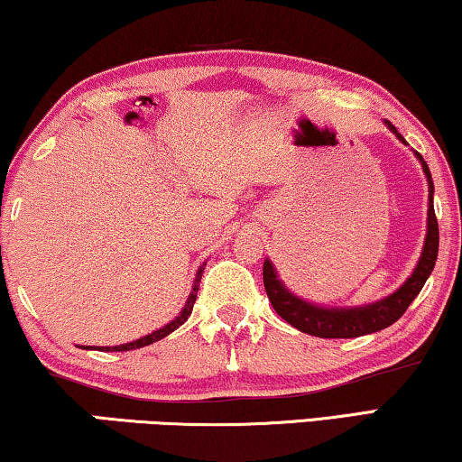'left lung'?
Returning <instances> with one entry per match:
<instances>
[{
    "mask_svg": "<svg viewBox=\"0 0 462 462\" xmlns=\"http://www.w3.org/2000/svg\"><path fill=\"white\" fill-rule=\"evenodd\" d=\"M385 125L389 132L395 134L402 144H408L404 135L398 134L392 123L385 119ZM414 157L419 159L420 167H423V173L427 178L429 186V205H427V234L423 251H420V257L417 265H414L412 274L406 278L404 284L398 291H393L392 295L379 299V301L366 303V305H352V308H346V305H339V308H327V305L311 303L308 299L297 297L293 291L287 289V284L281 281L274 263L265 257L263 262V287L272 308L276 310V314L287 320L291 327H295L305 335L320 337V339H354V337L370 335L376 333V330H383L392 327L395 320H400V316L404 314L417 295L423 289L427 278L431 276L435 259H438V246H439V228L438 219H435V209H433V180L431 171L425 163V159L420 157L419 152H414Z\"/></svg>",
    "mask_w": 462,
    "mask_h": 462,
    "instance_id": "left-lung-1",
    "label": "left lung"
}]
</instances>
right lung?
Instances as JSON below:
<instances>
[{
    "mask_svg": "<svg viewBox=\"0 0 462 462\" xmlns=\"http://www.w3.org/2000/svg\"><path fill=\"white\" fill-rule=\"evenodd\" d=\"M205 265H207V262L203 263V265H199V270H197V276H194V282H192V291H190V295H188V299H186V303H184V308H181V311L178 316L173 318L171 322H167L165 327H161V328H157V330H152V333H148V335H144V337H140V339H135V341H129V343H123V346H115V347H92V346H79V347H83V349H102V352H129V349H138V347H146V346H151V343H154V341H161V339H165L167 335H171L175 328H180L181 324H184L186 320H188V316L192 314V305H194V301H197V293H199V282H200V276H203V270H205Z\"/></svg>",
    "mask_w": 462,
    "mask_h": 462,
    "instance_id": "obj_1",
    "label": "right lung"
}]
</instances>
